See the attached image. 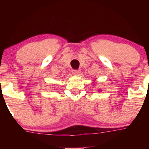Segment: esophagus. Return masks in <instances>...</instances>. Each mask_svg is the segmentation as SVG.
<instances>
[{"label":"esophagus","instance_id":"1","mask_svg":"<svg viewBox=\"0 0 149 149\" xmlns=\"http://www.w3.org/2000/svg\"><path fill=\"white\" fill-rule=\"evenodd\" d=\"M72 73L75 76H79L80 74V70H73Z\"/></svg>","mask_w":149,"mask_h":149}]
</instances>
